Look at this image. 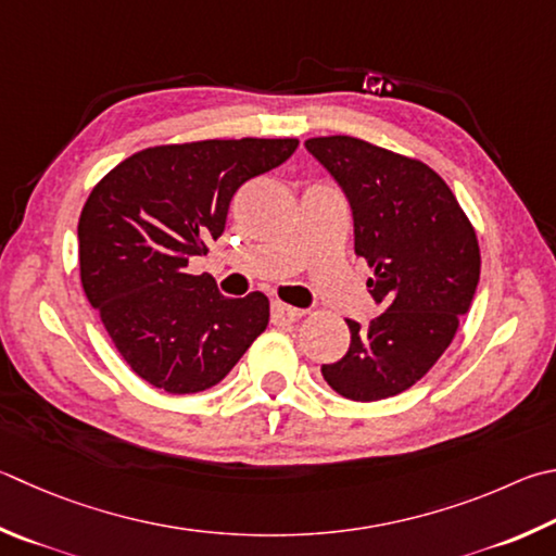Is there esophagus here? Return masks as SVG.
<instances>
[{"label":"esophagus","instance_id":"34e87169","mask_svg":"<svg viewBox=\"0 0 556 556\" xmlns=\"http://www.w3.org/2000/svg\"><path fill=\"white\" fill-rule=\"evenodd\" d=\"M301 316H304V313H301L299 308L289 306V304H281V301H275V304H271V320H275V323H294Z\"/></svg>","mask_w":556,"mask_h":556}]
</instances>
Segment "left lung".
<instances>
[{
  "label": "left lung",
  "instance_id": "obj_1",
  "mask_svg": "<svg viewBox=\"0 0 556 556\" xmlns=\"http://www.w3.org/2000/svg\"><path fill=\"white\" fill-rule=\"evenodd\" d=\"M308 153L345 189L355 252L375 269L381 304L369 326L348 320L350 350L323 379L350 401L410 389L450 348L481 275L477 230L435 169L352 136L306 140Z\"/></svg>",
  "mask_w": 556,
  "mask_h": 556
}]
</instances>
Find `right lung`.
Returning <instances> with one entry per match:
<instances>
[{"label": "right lung", "mask_w": 556, "mask_h": 556, "mask_svg": "<svg viewBox=\"0 0 556 556\" xmlns=\"http://www.w3.org/2000/svg\"><path fill=\"white\" fill-rule=\"evenodd\" d=\"M296 138L194 140L140 150L97 181L79 214V279L111 342L167 393L224 379L269 323V299L218 294L189 275L226 228L240 185L294 153Z\"/></svg>", "instance_id": "add662e5"}]
</instances>
